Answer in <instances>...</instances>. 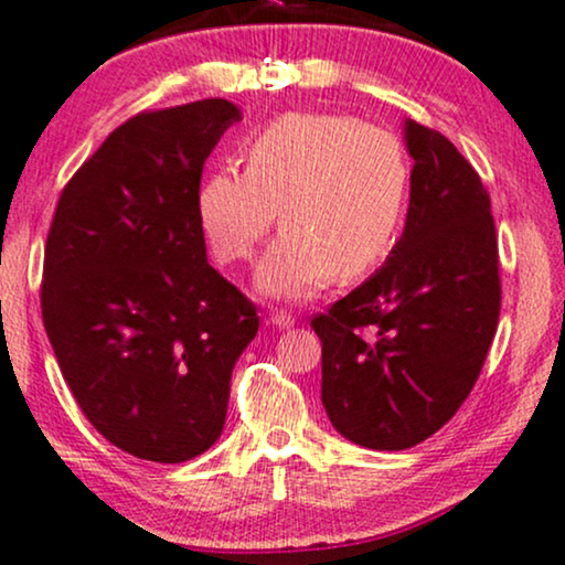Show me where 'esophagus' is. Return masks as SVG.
<instances>
[{"instance_id":"esophagus-1","label":"esophagus","mask_w":565,"mask_h":565,"mask_svg":"<svg viewBox=\"0 0 565 565\" xmlns=\"http://www.w3.org/2000/svg\"><path fill=\"white\" fill-rule=\"evenodd\" d=\"M269 320H271V324H277V328H290V324L296 322V317L290 315V311H282V309H277V311H271L269 315Z\"/></svg>"}]
</instances>
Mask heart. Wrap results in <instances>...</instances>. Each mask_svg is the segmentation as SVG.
I'll return each mask as SVG.
<instances>
[{"label":"heart","mask_w":565,"mask_h":565,"mask_svg":"<svg viewBox=\"0 0 565 565\" xmlns=\"http://www.w3.org/2000/svg\"><path fill=\"white\" fill-rule=\"evenodd\" d=\"M245 171L222 166L198 192V222L222 264L248 262L280 216L258 290L307 298L354 280L394 250L413 166L386 126L341 113H285L243 142Z\"/></svg>","instance_id":"heart-1"}]
</instances>
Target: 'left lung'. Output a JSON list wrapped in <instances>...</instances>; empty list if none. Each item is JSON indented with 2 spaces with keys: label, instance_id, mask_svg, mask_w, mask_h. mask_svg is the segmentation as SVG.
Returning <instances> with one entry per match:
<instances>
[{
  "label": "left lung",
  "instance_id": "8db88e82",
  "mask_svg": "<svg viewBox=\"0 0 565 565\" xmlns=\"http://www.w3.org/2000/svg\"><path fill=\"white\" fill-rule=\"evenodd\" d=\"M413 156L407 224L370 280L311 317L322 404L349 441L399 452L452 420L500 320V254L489 192L460 150L404 124Z\"/></svg>",
  "mask_w": 565,
  "mask_h": 565
}]
</instances>
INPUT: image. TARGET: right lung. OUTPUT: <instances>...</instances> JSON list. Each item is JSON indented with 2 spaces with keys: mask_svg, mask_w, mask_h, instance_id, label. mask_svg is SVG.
Masks as SVG:
<instances>
[{
  "mask_svg": "<svg viewBox=\"0 0 565 565\" xmlns=\"http://www.w3.org/2000/svg\"><path fill=\"white\" fill-rule=\"evenodd\" d=\"M241 110H142L68 179L44 245L42 320L60 373L113 447L184 462L222 436L258 317L209 264L203 163Z\"/></svg>",
  "mask_w": 565,
  "mask_h": 565,
  "instance_id": "1",
  "label": "right lung"
}]
</instances>
